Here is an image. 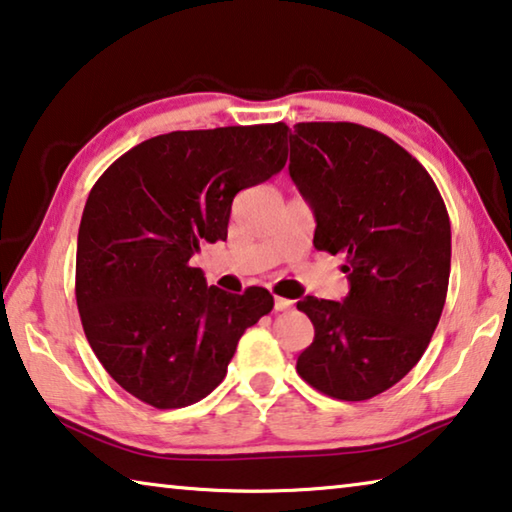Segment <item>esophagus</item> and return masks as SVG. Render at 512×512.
<instances>
[{"label": "esophagus", "instance_id": "1", "mask_svg": "<svg viewBox=\"0 0 512 512\" xmlns=\"http://www.w3.org/2000/svg\"><path fill=\"white\" fill-rule=\"evenodd\" d=\"M291 305H294V300H289V298H280V296H275V312H287Z\"/></svg>", "mask_w": 512, "mask_h": 512}]
</instances>
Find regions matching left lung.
Here are the masks:
<instances>
[{"label":"left lung","instance_id":"obj_1","mask_svg":"<svg viewBox=\"0 0 512 512\" xmlns=\"http://www.w3.org/2000/svg\"><path fill=\"white\" fill-rule=\"evenodd\" d=\"M289 175L310 202L314 248L344 255L351 291L307 296L314 342L298 355L307 385L339 401L383 394L421 360L451 273V223L428 170L376 129L298 123Z\"/></svg>","mask_w":512,"mask_h":512}]
</instances>
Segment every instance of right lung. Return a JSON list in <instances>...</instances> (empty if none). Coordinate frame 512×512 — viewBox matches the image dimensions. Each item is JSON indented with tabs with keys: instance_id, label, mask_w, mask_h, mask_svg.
<instances>
[{
	"instance_id": "right-lung-1",
	"label": "right lung",
	"mask_w": 512,
	"mask_h": 512,
	"mask_svg": "<svg viewBox=\"0 0 512 512\" xmlns=\"http://www.w3.org/2000/svg\"><path fill=\"white\" fill-rule=\"evenodd\" d=\"M285 123L154 136L118 157L88 193L75 296L109 376L159 410L221 385L243 332L273 310L269 289L227 294L191 266L227 237L232 200L280 173Z\"/></svg>"
}]
</instances>
